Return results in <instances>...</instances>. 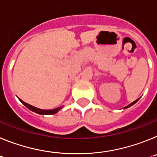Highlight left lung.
Returning <instances> with one entry per match:
<instances>
[{
  "label": "left lung",
  "mask_w": 157,
  "mask_h": 157,
  "mask_svg": "<svg viewBox=\"0 0 157 157\" xmlns=\"http://www.w3.org/2000/svg\"><path fill=\"white\" fill-rule=\"evenodd\" d=\"M137 100H138V99H136L135 101H133V103H130V104H129V105H128V106H126V107H124V109H126V108H128V107H131L132 105H133V104H134V103H137Z\"/></svg>",
  "instance_id": "obj_1"
}]
</instances>
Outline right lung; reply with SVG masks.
<instances>
[{"mask_svg":"<svg viewBox=\"0 0 157 157\" xmlns=\"http://www.w3.org/2000/svg\"><path fill=\"white\" fill-rule=\"evenodd\" d=\"M20 102H21V103H23L26 107H27V108H28L29 110H31V111L37 113V114H54L62 108V107H58V108L53 109V110H43V109H39V108H37V107H33V106H31V105L24 102L23 100H21V99H20Z\"/></svg>","mask_w":157,"mask_h":157,"instance_id":"1","label":"right lung"}]
</instances>
